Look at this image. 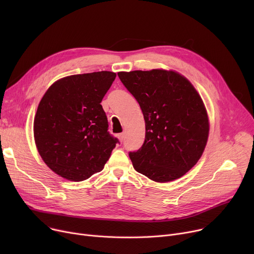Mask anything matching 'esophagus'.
Here are the masks:
<instances>
[{
	"label": "esophagus",
	"mask_w": 254,
	"mask_h": 254,
	"mask_svg": "<svg viewBox=\"0 0 254 254\" xmlns=\"http://www.w3.org/2000/svg\"><path fill=\"white\" fill-rule=\"evenodd\" d=\"M117 137H118V139H119L120 142H123L124 139H125V134H124V132H122V134H118Z\"/></svg>",
	"instance_id": "1"
}]
</instances>
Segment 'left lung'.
I'll list each match as a JSON object with an SVG mask.
<instances>
[{
  "label": "left lung",
  "mask_w": 254,
  "mask_h": 254,
  "mask_svg": "<svg viewBox=\"0 0 254 254\" xmlns=\"http://www.w3.org/2000/svg\"><path fill=\"white\" fill-rule=\"evenodd\" d=\"M145 120L141 148L129 152L135 170L156 182L182 177L202 156L209 135L204 103L188 79L174 71L119 72Z\"/></svg>",
  "instance_id": "8db88e82"
}]
</instances>
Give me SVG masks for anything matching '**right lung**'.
Returning a JSON list of instances; mask_svg holds the SVG:
<instances>
[{
	"label": "right lung",
	"mask_w": 254,
	"mask_h": 254,
	"mask_svg": "<svg viewBox=\"0 0 254 254\" xmlns=\"http://www.w3.org/2000/svg\"><path fill=\"white\" fill-rule=\"evenodd\" d=\"M116 74L72 75L53 83L40 102L34 136L44 163L63 178L83 181L101 172L119 143L101 105Z\"/></svg>",
	"instance_id": "add662e5"
}]
</instances>
